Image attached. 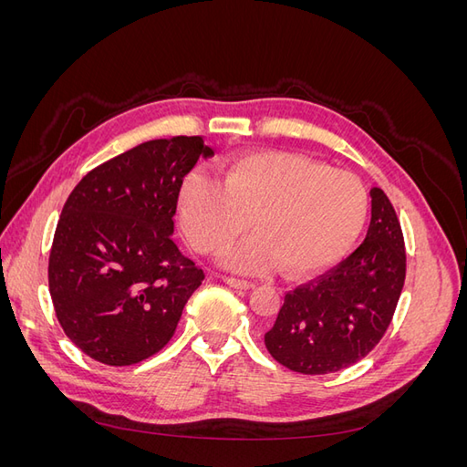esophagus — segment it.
<instances>
[{
    "label": "esophagus",
    "instance_id": "34e87169",
    "mask_svg": "<svg viewBox=\"0 0 467 467\" xmlns=\"http://www.w3.org/2000/svg\"><path fill=\"white\" fill-rule=\"evenodd\" d=\"M223 282L228 286H232V288H237V290H251L253 286V282H249V280H242V278H234V276H223Z\"/></svg>",
    "mask_w": 467,
    "mask_h": 467
}]
</instances>
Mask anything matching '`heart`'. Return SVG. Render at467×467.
Returning a JSON list of instances; mask_svg holds the SVG:
<instances>
[{"label":"heart","instance_id":"obj_1","mask_svg":"<svg viewBox=\"0 0 467 467\" xmlns=\"http://www.w3.org/2000/svg\"><path fill=\"white\" fill-rule=\"evenodd\" d=\"M179 214L189 244L204 255L223 251L251 220L259 235L228 265L259 273L276 259L298 276L347 255L368 216V192L355 173L276 151L234 163L222 182L191 171L179 189Z\"/></svg>","mask_w":467,"mask_h":467}]
</instances>
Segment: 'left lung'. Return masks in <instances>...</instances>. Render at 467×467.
I'll return each instance as SVG.
<instances>
[{"label": "left lung", "mask_w": 467, "mask_h": 467, "mask_svg": "<svg viewBox=\"0 0 467 467\" xmlns=\"http://www.w3.org/2000/svg\"><path fill=\"white\" fill-rule=\"evenodd\" d=\"M364 242L331 271L285 296L265 333L271 357L300 374H331L358 362L389 327L405 282V244L386 192L374 187Z\"/></svg>", "instance_id": "left-lung-1"}]
</instances>
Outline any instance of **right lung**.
I'll use <instances>...</instances> for the list:
<instances>
[{
	"label": "right lung",
	"instance_id": "right-lung-1",
	"mask_svg": "<svg viewBox=\"0 0 467 467\" xmlns=\"http://www.w3.org/2000/svg\"><path fill=\"white\" fill-rule=\"evenodd\" d=\"M214 150L201 136L150 140L95 167L67 196L48 261L64 333L97 362L160 352L204 273L173 242L179 189Z\"/></svg>",
	"mask_w": 467,
	"mask_h": 467
}]
</instances>
